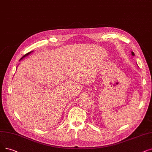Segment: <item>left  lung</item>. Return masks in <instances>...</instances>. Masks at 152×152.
<instances>
[{"mask_svg": "<svg viewBox=\"0 0 152 152\" xmlns=\"http://www.w3.org/2000/svg\"><path fill=\"white\" fill-rule=\"evenodd\" d=\"M131 53H132V56H134V55H135V54H134V53L133 51H132Z\"/></svg>", "mask_w": 152, "mask_h": 152, "instance_id": "1", "label": "left lung"}]
</instances>
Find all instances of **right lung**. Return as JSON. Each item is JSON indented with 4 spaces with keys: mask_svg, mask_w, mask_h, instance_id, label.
Returning <instances> with one entry per match:
<instances>
[{
    "mask_svg": "<svg viewBox=\"0 0 152 152\" xmlns=\"http://www.w3.org/2000/svg\"><path fill=\"white\" fill-rule=\"evenodd\" d=\"M31 53V51H30V52H28V53H27V54H25V55H24V56H23V57H22V58H21V59H20V60H22V58H25V57H26V56H28V55H30V53Z\"/></svg>",
    "mask_w": 152,
    "mask_h": 152,
    "instance_id": "1",
    "label": "right lung"
}]
</instances>
